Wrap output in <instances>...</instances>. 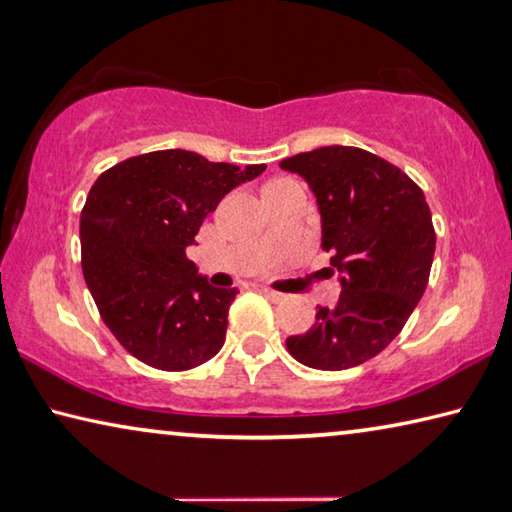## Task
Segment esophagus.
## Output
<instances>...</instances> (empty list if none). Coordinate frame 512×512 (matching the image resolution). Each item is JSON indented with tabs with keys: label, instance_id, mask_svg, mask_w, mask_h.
Here are the masks:
<instances>
[{
	"label": "esophagus",
	"instance_id": "esophagus-1",
	"mask_svg": "<svg viewBox=\"0 0 512 512\" xmlns=\"http://www.w3.org/2000/svg\"><path fill=\"white\" fill-rule=\"evenodd\" d=\"M262 294L269 300H273V303H285V300H287V294H280V291H273L269 287H264Z\"/></svg>",
	"mask_w": 512,
	"mask_h": 512
}]
</instances>
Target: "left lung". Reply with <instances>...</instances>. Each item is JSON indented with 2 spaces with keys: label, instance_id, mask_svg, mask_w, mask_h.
Here are the masks:
<instances>
[{
  "label": "left lung",
  "instance_id": "8db88e82",
  "mask_svg": "<svg viewBox=\"0 0 512 512\" xmlns=\"http://www.w3.org/2000/svg\"><path fill=\"white\" fill-rule=\"evenodd\" d=\"M310 184L321 214V248L342 294L319 307L314 326L287 337L305 367L342 371L371 360L399 335L424 296L435 230L424 191L362 148L328 145L282 159Z\"/></svg>",
  "mask_w": 512,
  "mask_h": 512
}]
</instances>
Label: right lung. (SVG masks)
Masks as SVG:
<instances>
[{
    "label": "right lung",
    "mask_w": 512,
    "mask_h": 512,
    "mask_svg": "<svg viewBox=\"0 0 512 512\" xmlns=\"http://www.w3.org/2000/svg\"><path fill=\"white\" fill-rule=\"evenodd\" d=\"M264 170L157 150L97 177L81 209V271L102 321L136 360L186 371L221 351L237 287L209 285L186 248L218 202Z\"/></svg>",
    "instance_id": "add662e5"
}]
</instances>
